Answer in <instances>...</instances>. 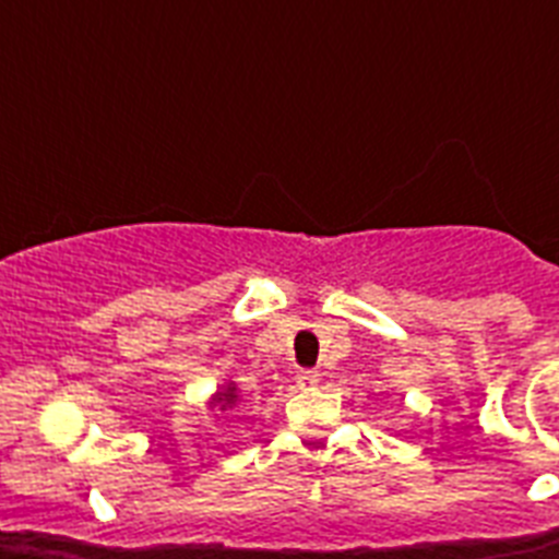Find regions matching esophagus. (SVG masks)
Returning a JSON list of instances; mask_svg holds the SVG:
<instances>
[{
  "instance_id": "1",
  "label": "esophagus",
  "mask_w": 559,
  "mask_h": 559,
  "mask_svg": "<svg viewBox=\"0 0 559 559\" xmlns=\"http://www.w3.org/2000/svg\"><path fill=\"white\" fill-rule=\"evenodd\" d=\"M296 383H299V386H316V383H319V372H313V369H302V372L296 374Z\"/></svg>"
}]
</instances>
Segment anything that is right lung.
Wrapping results in <instances>:
<instances>
[{
  "instance_id": "add662e5",
  "label": "right lung",
  "mask_w": 559,
  "mask_h": 559,
  "mask_svg": "<svg viewBox=\"0 0 559 559\" xmlns=\"http://www.w3.org/2000/svg\"><path fill=\"white\" fill-rule=\"evenodd\" d=\"M237 403H240V394H237L235 383H226V386H221V392L212 394V406H218L221 412H229Z\"/></svg>"
}]
</instances>
